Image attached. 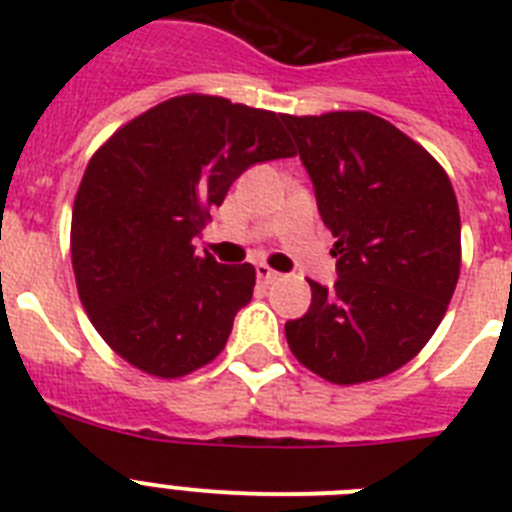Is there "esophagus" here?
<instances>
[{
	"label": "esophagus",
	"instance_id": "obj_1",
	"mask_svg": "<svg viewBox=\"0 0 512 512\" xmlns=\"http://www.w3.org/2000/svg\"><path fill=\"white\" fill-rule=\"evenodd\" d=\"M256 277H259V282L269 284V282H274V279H277L279 274H277V271H274V269H271V266L256 264Z\"/></svg>",
	"mask_w": 512,
	"mask_h": 512
}]
</instances>
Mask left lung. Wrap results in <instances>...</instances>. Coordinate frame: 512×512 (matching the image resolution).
<instances>
[{"label":"left lung","instance_id":"1","mask_svg":"<svg viewBox=\"0 0 512 512\" xmlns=\"http://www.w3.org/2000/svg\"><path fill=\"white\" fill-rule=\"evenodd\" d=\"M282 122L336 243L338 282H310L287 320L292 354L333 384L387 377L431 341L461 266V220L446 171L392 122L328 112Z\"/></svg>","mask_w":512,"mask_h":512}]
</instances>
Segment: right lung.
Instances as JSON below:
<instances>
[{
	"label": "right lung",
	"mask_w": 512,
	"mask_h": 512,
	"mask_svg": "<svg viewBox=\"0 0 512 512\" xmlns=\"http://www.w3.org/2000/svg\"><path fill=\"white\" fill-rule=\"evenodd\" d=\"M289 156L282 115L207 94L156 104L94 153L74 200L71 264L115 354L176 379L223 351L256 269L200 256L192 238L248 166Z\"/></svg>",
	"instance_id": "right-lung-1"
}]
</instances>
